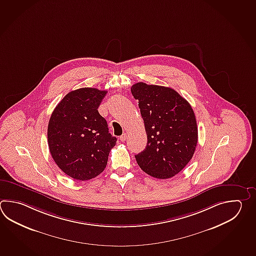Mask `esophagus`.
<instances>
[{
	"instance_id": "1",
	"label": "esophagus",
	"mask_w": 256,
	"mask_h": 256,
	"mask_svg": "<svg viewBox=\"0 0 256 256\" xmlns=\"http://www.w3.org/2000/svg\"><path fill=\"white\" fill-rule=\"evenodd\" d=\"M126 140V134H123L122 136H120V141H122V142H124V141Z\"/></svg>"
}]
</instances>
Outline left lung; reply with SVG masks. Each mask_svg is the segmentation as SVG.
Returning a JSON list of instances; mask_svg holds the SVG:
<instances>
[{"label":"left lung","mask_w":256,"mask_h":256,"mask_svg":"<svg viewBox=\"0 0 256 256\" xmlns=\"http://www.w3.org/2000/svg\"><path fill=\"white\" fill-rule=\"evenodd\" d=\"M144 120L148 142L135 156L143 172L156 178H170L192 160L198 128L192 106L174 89L140 82L131 86Z\"/></svg>","instance_id":"1"}]
</instances>
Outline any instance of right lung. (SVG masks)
Wrapping results in <instances>:
<instances>
[{
	"instance_id": "right-lung-1",
	"label": "right lung",
	"mask_w": 256,
	"mask_h": 256,
	"mask_svg": "<svg viewBox=\"0 0 256 256\" xmlns=\"http://www.w3.org/2000/svg\"><path fill=\"white\" fill-rule=\"evenodd\" d=\"M106 93L92 88L71 91L58 103L49 120L47 140L51 156L63 172L74 180L98 176L116 143L98 110Z\"/></svg>"
}]
</instances>
